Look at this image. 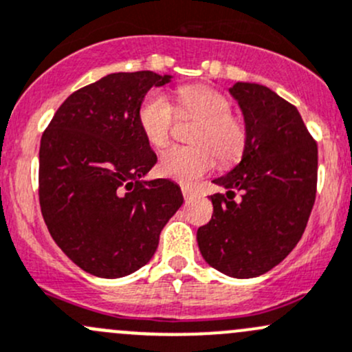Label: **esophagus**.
<instances>
[{"mask_svg":"<svg viewBox=\"0 0 352 352\" xmlns=\"http://www.w3.org/2000/svg\"><path fill=\"white\" fill-rule=\"evenodd\" d=\"M182 194H184V197H186V201H192V199L197 195V192L190 187H182Z\"/></svg>","mask_w":352,"mask_h":352,"instance_id":"esophagus-1","label":"esophagus"}]
</instances>
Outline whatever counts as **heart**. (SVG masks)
I'll return each mask as SVG.
<instances>
[{
    "label": "heart",
    "instance_id": "heart-1",
    "mask_svg": "<svg viewBox=\"0 0 352 352\" xmlns=\"http://www.w3.org/2000/svg\"><path fill=\"white\" fill-rule=\"evenodd\" d=\"M179 116L199 120L190 135L192 146H172L164 151L158 172L166 179L192 184L212 170L216 158L223 166L234 165L246 151L250 128L219 91L207 86H187L179 91ZM175 109L165 94L151 91L138 108V124L146 142L164 148L172 135Z\"/></svg>",
    "mask_w": 352,
    "mask_h": 352
}]
</instances>
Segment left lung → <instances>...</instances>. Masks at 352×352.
<instances>
[{
    "label": "left lung",
    "mask_w": 352,
    "mask_h": 352,
    "mask_svg": "<svg viewBox=\"0 0 352 352\" xmlns=\"http://www.w3.org/2000/svg\"><path fill=\"white\" fill-rule=\"evenodd\" d=\"M250 128L241 162L214 180V212L197 229L212 268L234 278L272 270L297 246L317 192V143L294 104L260 84L229 89ZM242 194L234 199L235 192Z\"/></svg>",
    "instance_id": "8db88e82"
}]
</instances>
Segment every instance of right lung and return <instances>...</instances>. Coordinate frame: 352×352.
Masks as SVG:
<instances>
[{
    "label": "right lung",
    "mask_w": 352,
    "mask_h": 352,
    "mask_svg": "<svg viewBox=\"0 0 352 352\" xmlns=\"http://www.w3.org/2000/svg\"><path fill=\"white\" fill-rule=\"evenodd\" d=\"M170 76L116 72L72 92L40 142L38 199L62 251L84 272L120 278L151 260L182 206L172 180H143L157 155L138 124L151 87Z\"/></svg>",
    "instance_id": "right-lung-1"
}]
</instances>
